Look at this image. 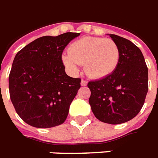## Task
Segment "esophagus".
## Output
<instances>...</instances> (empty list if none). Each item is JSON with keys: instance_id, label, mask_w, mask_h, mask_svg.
Segmentation results:
<instances>
[{"instance_id": "obj_1", "label": "esophagus", "mask_w": 158, "mask_h": 158, "mask_svg": "<svg viewBox=\"0 0 158 158\" xmlns=\"http://www.w3.org/2000/svg\"><path fill=\"white\" fill-rule=\"evenodd\" d=\"M87 84H88V82L86 80H84V79H82L81 80V85L82 86H86Z\"/></svg>"}]
</instances>
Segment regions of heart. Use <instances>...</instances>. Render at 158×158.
I'll return each mask as SVG.
<instances>
[{
    "label": "heart",
    "mask_w": 158,
    "mask_h": 158,
    "mask_svg": "<svg viewBox=\"0 0 158 158\" xmlns=\"http://www.w3.org/2000/svg\"><path fill=\"white\" fill-rule=\"evenodd\" d=\"M120 60L117 43L110 38L84 37L69 45L62 61L71 72H77L79 64L92 79H102L115 71Z\"/></svg>",
    "instance_id": "obj_1"
}]
</instances>
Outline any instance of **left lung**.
Listing matches in <instances>:
<instances>
[{
  "instance_id": "obj_1",
  "label": "left lung",
  "mask_w": 158,
  "mask_h": 158,
  "mask_svg": "<svg viewBox=\"0 0 158 158\" xmlns=\"http://www.w3.org/2000/svg\"><path fill=\"white\" fill-rule=\"evenodd\" d=\"M110 37L120 48V63L111 74L89 82V102L97 119L118 125L135 117L143 107L148 90V72L137 46L120 36Z\"/></svg>"
}]
</instances>
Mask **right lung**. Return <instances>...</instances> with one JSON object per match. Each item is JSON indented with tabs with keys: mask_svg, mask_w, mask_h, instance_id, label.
<instances>
[{
	"mask_svg": "<svg viewBox=\"0 0 158 158\" xmlns=\"http://www.w3.org/2000/svg\"><path fill=\"white\" fill-rule=\"evenodd\" d=\"M79 35L65 33L44 36L17 52L9 75L10 98L19 117L36 128H51L63 124L81 79L64 71L62 52Z\"/></svg>",
	"mask_w": 158,
	"mask_h": 158,
	"instance_id": "1",
	"label": "right lung"
}]
</instances>
